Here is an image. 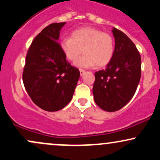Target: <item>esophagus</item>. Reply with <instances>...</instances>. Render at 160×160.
<instances>
[{
    "instance_id": "esophagus-1",
    "label": "esophagus",
    "mask_w": 160,
    "mask_h": 160,
    "mask_svg": "<svg viewBox=\"0 0 160 160\" xmlns=\"http://www.w3.org/2000/svg\"><path fill=\"white\" fill-rule=\"evenodd\" d=\"M80 76H82V75L85 74L86 71L82 69H80Z\"/></svg>"
}]
</instances>
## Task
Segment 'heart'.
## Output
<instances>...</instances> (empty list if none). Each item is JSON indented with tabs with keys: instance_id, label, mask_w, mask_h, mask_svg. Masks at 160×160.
<instances>
[{
	"instance_id": "heart-1",
	"label": "heart",
	"mask_w": 160,
	"mask_h": 160,
	"mask_svg": "<svg viewBox=\"0 0 160 160\" xmlns=\"http://www.w3.org/2000/svg\"><path fill=\"white\" fill-rule=\"evenodd\" d=\"M60 48L71 62L76 61L82 51L84 55L75 62L81 68L106 66L111 61L114 52L112 37L99 29L84 27L71 33V38L60 42Z\"/></svg>"
}]
</instances>
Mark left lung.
<instances>
[{
    "mask_svg": "<svg viewBox=\"0 0 160 160\" xmlns=\"http://www.w3.org/2000/svg\"><path fill=\"white\" fill-rule=\"evenodd\" d=\"M115 47L104 70L95 72L92 93L97 105L114 112L123 108L135 95L141 74V55L123 32L113 28Z\"/></svg>",
    "mask_w": 160,
    "mask_h": 160,
    "instance_id": "obj_1",
    "label": "left lung"
}]
</instances>
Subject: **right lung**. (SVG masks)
<instances>
[{
	"label": "right lung",
	"mask_w": 160,
	"mask_h": 160,
	"mask_svg": "<svg viewBox=\"0 0 160 160\" xmlns=\"http://www.w3.org/2000/svg\"><path fill=\"white\" fill-rule=\"evenodd\" d=\"M65 24H50L34 38L23 71L28 94L36 105L49 112L59 111L71 102L80 75L66 60L58 43Z\"/></svg>",
	"instance_id": "obj_1"
}]
</instances>
